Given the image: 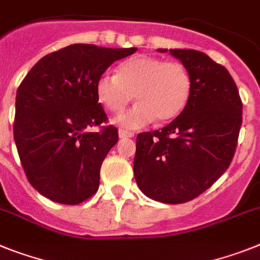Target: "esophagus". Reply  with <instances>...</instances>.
<instances>
[{
	"label": "esophagus",
	"instance_id": "esophagus-1",
	"mask_svg": "<svg viewBox=\"0 0 260 260\" xmlns=\"http://www.w3.org/2000/svg\"><path fill=\"white\" fill-rule=\"evenodd\" d=\"M118 137H119V139L133 138V137H134V133L127 132V130H119V132H118Z\"/></svg>",
	"mask_w": 260,
	"mask_h": 260
}]
</instances>
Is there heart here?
Listing matches in <instances>:
<instances>
[{
    "mask_svg": "<svg viewBox=\"0 0 260 260\" xmlns=\"http://www.w3.org/2000/svg\"><path fill=\"white\" fill-rule=\"evenodd\" d=\"M97 99L109 112L121 113L134 99L130 110L113 123L127 130H138L155 119L168 122L187 108L192 94V77L179 61L137 55L122 61L115 75L105 73L96 85Z\"/></svg>",
    "mask_w": 260,
    "mask_h": 260,
    "instance_id": "obj_1",
    "label": "heart"
}]
</instances>
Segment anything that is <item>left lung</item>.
I'll use <instances>...</instances> for the list:
<instances>
[{"instance_id":"8db88e82","label":"left lung","mask_w":260,"mask_h":260,"mask_svg":"<svg viewBox=\"0 0 260 260\" xmlns=\"http://www.w3.org/2000/svg\"><path fill=\"white\" fill-rule=\"evenodd\" d=\"M170 54L189 72L192 94L166 127L138 134L134 176L150 199L183 204L212 187L229 167L242 125V101L229 71L206 54L185 48Z\"/></svg>"}]
</instances>
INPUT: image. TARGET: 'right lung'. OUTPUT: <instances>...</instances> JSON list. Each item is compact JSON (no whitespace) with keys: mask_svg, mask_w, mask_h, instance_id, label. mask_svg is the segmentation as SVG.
Masks as SVG:
<instances>
[{"mask_svg":"<svg viewBox=\"0 0 260 260\" xmlns=\"http://www.w3.org/2000/svg\"><path fill=\"white\" fill-rule=\"evenodd\" d=\"M137 48L71 44L46 55L26 75L15 97L14 141L27 180L55 203L76 205L99 189L100 168L118 142L97 81L114 61Z\"/></svg>","mask_w":260,"mask_h":260,"instance_id":"right-lung-1","label":"right lung"}]
</instances>
